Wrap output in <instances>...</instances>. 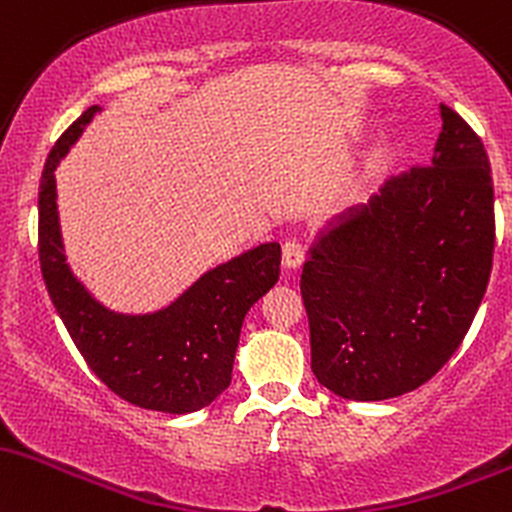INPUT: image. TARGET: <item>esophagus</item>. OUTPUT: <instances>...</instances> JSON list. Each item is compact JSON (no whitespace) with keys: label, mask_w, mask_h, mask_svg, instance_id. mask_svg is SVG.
<instances>
[{"label":"esophagus","mask_w":512,"mask_h":512,"mask_svg":"<svg viewBox=\"0 0 512 512\" xmlns=\"http://www.w3.org/2000/svg\"><path fill=\"white\" fill-rule=\"evenodd\" d=\"M304 261V249L300 241L290 239L283 244V266L290 268V271H295V268H300Z\"/></svg>","instance_id":"esophagus-1"}]
</instances>
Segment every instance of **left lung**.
<instances>
[{
  "label": "left lung",
  "mask_w": 512,
  "mask_h": 512,
  "mask_svg": "<svg viewBox=\"0 0 512 512\" xmlns=\"http://www.w3.org/2000/svg\"><path fill=\"white\" fill-rule=\"evenodd\" d=\"M440 116L430 164L326 220L307 249L312 370L341 399L384 401L426 384L484 300L496 239L491 166L452 108L440 103Z\"/></svg>",
  "instance_id": "left-lung-1"
}]
</instances>
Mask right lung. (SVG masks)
I'll list each match as a JSON object with an SVG mask.
<instances>
[{
  "mask_svg": "<svg viewBox=\"0 0 512 512\" xmlns=\"http://www.w3.org/2000/svg\"><path fill=\"white\" fill-rule=\"evenodd\" d=\"M101 111L91 106L74 120L40 176L38 254L45 287L74 346L111 392L149 411H200L232 382L244 317L278 283L280 244L266 241L217 263L154 312L106 307L67 263L55 183L57 166Z\"/></svg>",
  "mask_w": 512,
  "mask_h": 512,
  "instance_id": "add662e5",
  "label": "right lung"
}]
</instances>
